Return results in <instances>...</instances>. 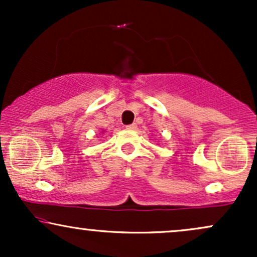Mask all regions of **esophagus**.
I'll list each match as a JSON object with an SVG mask.
<instances>
[{
	"label": "esophagus",
	"instance_id": "1",
	"mask_svg": "<svg viewBox=\"0 0 257 257\" xmlns=\"http://www.w3.org/2000/svg\"><path fill=\"white\" fill-rule=\"evenodd\" d=\"M126 129H129V131H134V129H137V124H135V123H133V124H128L126 125Z\"/></svg>",
	"mask_w": 257,
	"mask_h": 257
}]
</instances>
